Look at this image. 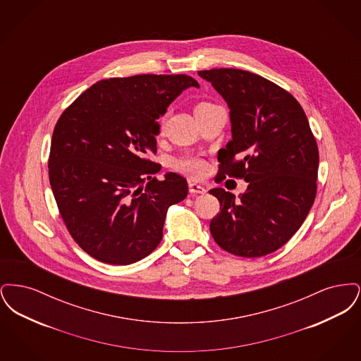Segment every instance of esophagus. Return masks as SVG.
<instances>
[{
    "label": "esophagus",
    "instance_id": "34e87169",
    "mask_svg": "<svg viewBox=\"0 0 361 361\" xmlns=\"http://www.w3.org/2000/svg\"><path fill=\"white\" fill-rule=\"evenodd\" d=\"M207 190L204 187L196 184V183H189V193L192 195H197V193H206Z\"/></svg>",
    "mask_w": 361,
    "mask_h": 361
}]
</instances>
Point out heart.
<instances>
[{
  "instance_id": "obj_1",
  "label": "heart",
  "mask_w": 361,
  "mask_h": 361,
  "mask_svg": "<svg viewBox=\"0 0 361 361\" xmlns=\"http://www.w3.org/2000/svg\"><path fill=\"white\" fill-rule=\"evenodd\" d=\"M208 105H212V104L199 103L196 105L195 111L208 106ZM177 168L183 172L188 173L193 177H202L206 172L207 164L199 157H185L177 162Z\"/></svg>"
}]
</instances>
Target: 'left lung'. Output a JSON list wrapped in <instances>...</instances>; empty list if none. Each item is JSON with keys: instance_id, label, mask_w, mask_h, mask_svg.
<instances>
[{"instance_id": "obj_1", "label": "left lung", "mask_w": 361, "mask_h": 361, "mask_svg": "<svg viewBox=\"0 0 361 361\" xmlns=\"http://www.w3.org/2000/svg\"><path fill=\"white\" fill-rule=\"evenodd\" d=\"M230 108L231 140L218 157L226 176L249 183L240 199L209 190L221 212L209 231L231 255L262 257L280 249L305 222L317 195L319 153L298 100L269 80L240 69L197 71Z\"/></svg>"}]
</instances>
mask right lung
Returning <instances> with one entry per match:
<instances>
[{"label": "right lung", "instance_id": "right-lung-1", "mask_svg": "<svg viewBox=\"0 0 361 361\" xmlns=\"http://www.w3.org/2000/svg\"><path fill=\"white\" fill-rule=\"evenodd\" d=\"M189 86L185 74L108 78L80 94L56 121L49 176L59 214L80 247L128 265L162 240L168 208L188 195L184 177L158 180L157 119Z\"/></svg>", "mask_w": 361, "mask_h": 361}]
</instances>
